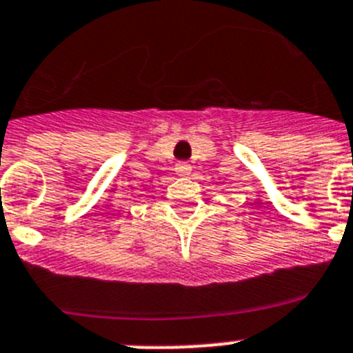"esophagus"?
Instances as JSON below:
<instances>
[{
	"instance_id": "obj_1",
	"label": "esophagus",
	"mask_w": 353,
	"mask_h": 353,
	"mask_svg": "<svg viewBox=\"0 0 353 353\" xmlns=\"http://www.w3.org/2000/svg\"><path fill=\"white\" fill-rule=\"evenodd\" d=\"M190 164L189 163H183V161H180V163H176V166H174V171H176V174H180V176H187V174L190 173Z\"/></svg>"
}]
</instances>
